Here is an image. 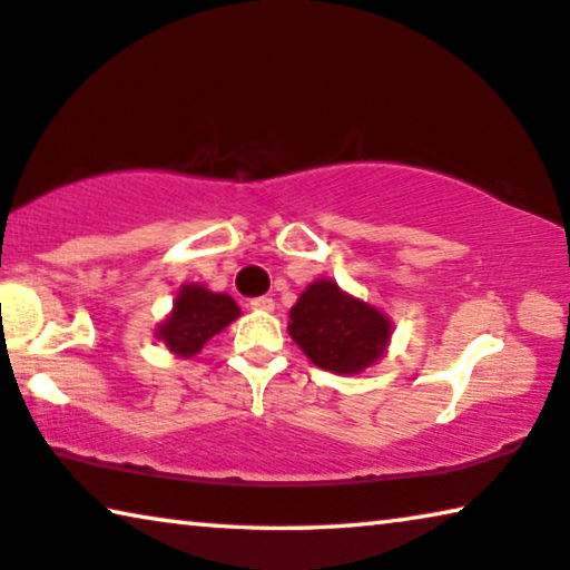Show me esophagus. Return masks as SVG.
Wrapping results in <instances>:
<instances>
[{
    "mask_svg": "<svg viewBox=\"0 0 570 570\" xmlns=\"http://www.w3.org/2000/svg\"><path fill=\"white\" fill-rule=\"evenodd\" d=\"M250 309L271 312L274 309V299H271V296H256V299H250Z\"/></svg>",
    "mask_w": 570,
    "mask_h": 570,
    "instance_id": "esophagus-1",
    "label": "esophagus"
}]
</instances>
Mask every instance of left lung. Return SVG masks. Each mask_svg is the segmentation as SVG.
<instances>
[{
  "label": "left lung",
  "instance_id": "obj_1",
  "mask_svg": "<svg viewBox=\"0 0 570 570\" xmlns=\"http://www.w3.org/2000/svg\"><path fill=\"white\" fill-rule=\"evenodd\" d=\"M288 335L314 366L358 373L384 355L392 322L366 302L340 292L335 282H314L292 307Z\"/></svg>",
  "mask_w": 570,
  "mask_h": 570
}]
</instances>
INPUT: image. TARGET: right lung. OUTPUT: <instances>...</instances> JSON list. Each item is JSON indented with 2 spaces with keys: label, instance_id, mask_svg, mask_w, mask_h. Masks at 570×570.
<instances>
[{
  "label": "right lung",
  "instance_id": "add662e5",
  "mask_svg": "<svg viewBox=\"0 0 570 570\" xmlns=\"http://www.w3.org/2000/svg\"><path fill=\"white\" fill-rule=\"evenodd\" d=\"M240 314L233 296L215 294L199 284H186L174 302V312L158 325V340L181 358L197 355L207 340L230 325Z\"/></svg>",
  "mask_w": 570,
  "mask_h": 570
}]
</instances>
